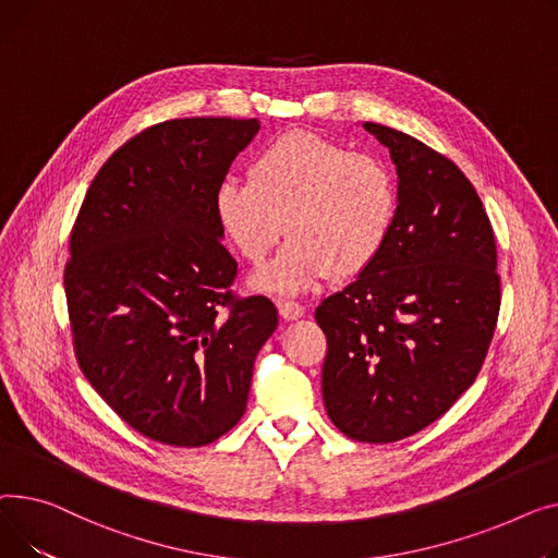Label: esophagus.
<instances>
[{"label": "esophagus", "instance_id": "34e87169", "mask_svg": "<svg viewBox=\"0 0 558 558\" xmlns=\"http://www.w3.org/2000/svg\"><path fill=\"white\" fill-rule=\"evenodd\" d=\"M277 306H279V315H281L283 319H288V322L300 319V317H304V313H306V308H304L302 304L290 302V300H279Z\"/></svg>", "mask_w": 558, "mask_h": 558}]
</instances>
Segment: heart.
Masks as SVG:
<instances>
[{
	"mask_svg": "<svg viewBox=\"0 0 558 558\" xmlns=\"http://www.w3.org/2000/svg\"><path fill=\"white\" fill-rule=\"evenodd\" d=\"M401 189L378 155L308 130H290L260 148L250 182L229 178L216 191V216L250 264H264L283 232L290 243L254 277L268 292H304L333 275L365 272L397 225Z\"/></svg>",
	"mask_w": 558,
	"mask_h": 558,
	"instance_id": "heart-1",
	"label": "heart"
}]
</instances>
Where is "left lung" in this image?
I'll return each instance as SVG.
<instances>
[{
  "label": "left lung",
  "mask_w": 558,
  "mask_h": 558,
  "mask_svg": "<svg viewBox=\"0 0 558 558\" xmlns=\"http://www.w3.org/2000/svg\"><path fill=\"white\" fill-rule=\"evenodd\" d=\"M397 163V225L374 264L326 298L322 397L349 439L391 444L446 414L477 378L500 313L494 227L446 155L363 123Z\"/></svg>",
  "instance_id": "1"
}]
</instances>
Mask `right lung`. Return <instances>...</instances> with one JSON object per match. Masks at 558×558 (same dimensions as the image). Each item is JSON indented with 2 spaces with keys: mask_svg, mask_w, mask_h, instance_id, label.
<instances>
[{
  "mask_svg": "<svg viewBox=\"0 0 558 558\" xmlns=\"http://www.w3.org/2000/svg\"><path fill=\"white\" fill-rule=\"evenodd\" d=\"M256 119L155 123L92 180L70 239L64 294L78 367L140 435L216 441L245 412L254 357L277 329L266 298H236L216 191Z\"/></svg>",
  "mask_w": 558,
  "mask_h": 558,
  "instance_id": "right-lung-1",
  "label": "right lung"
}]
</instances>
